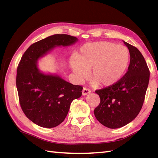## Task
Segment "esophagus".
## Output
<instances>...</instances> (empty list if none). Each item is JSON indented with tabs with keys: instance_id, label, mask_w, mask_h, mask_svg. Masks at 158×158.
<instances>
[{
	"instance_id": "1",
	"label": "esophagus",
	"mask_w": 158,
	"mask_h": 158,
	"mask_svg": "<svg viewBox=\"0 0 158 158\" xmlns=\"http://www.w3.org/2000/svg\"><path fill=\"white\" fill-rule=\"evenodd\" d=\"M90 92H91L90 89H89L88 88H83V89L82 90V94L83 96H85L87 94H89Z\"/></svg>"
}]
</instances>
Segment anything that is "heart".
<instances>
[{"label":"heart","instance_id":"obj_1","mask_svg":"<svg viewBox=\"0 0 158 158\" xmlns=\"http://www.w3.org/2000/svg\"><path fill=\"white\" fill-rule=\"evenodd\" d=\"M130 53L126 47L101 41L88 43L70 58V66L79 80L88 76L94 85L109 87L122 78L128 66Z\"/></svg>","mask_w":158,"mask_h":158}]
</instances>
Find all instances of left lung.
<instances>
[{"instance_id":"left-lung-1","label":"left lung","mask_w":158,"mask_h":158,"mask_svg":"<svg viewBox=\"0 0 158 158\" xmlns=\"http://www.w3.org/2000/svg\"><path fill=\"white\" fill-rule=\"evenodd\" d=\"M123 43L130 56L127 73L115 84L96 91L100 98L94 110L96 118L112 129L127 125L139 115L149 81V70L142 53L135 47Z\"/></svg>"}]
</instances>
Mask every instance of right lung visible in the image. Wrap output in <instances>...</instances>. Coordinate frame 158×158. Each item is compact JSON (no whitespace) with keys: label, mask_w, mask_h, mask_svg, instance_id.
Here are the masks:
<instances>
[{"label":"right lung","mask_w":158,"mask_h":158,"mask_svg":"<svg viewBox=\"0 0 158 158\" xmlns=\"http://www.w3.org/2000/svg\"><path fill=\"white\" fill-rule=\"evenodd\" d=\"M75 36L53 35L33 43L23 53L17 69L16 86L26 116L43 127H54L68 114L73 100L80 98L83 88L66 81L57 74H45L37 62L56 47L70 46Z\"/></svg>","instance_id":"add662e5"}]
</instances>
